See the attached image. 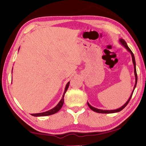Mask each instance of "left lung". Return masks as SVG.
Wrapping results in <instances>:
<instances>
[{"label": "left lung", "mask_w": 146, "mask_h": 146, "mask_svg": "<svg viewBox=\"0 0 146 146\" xmlns=\"http://www.w3.org/2000/svg\"><path fill=\"white\" fill-rule=\"evenodd\" d=\"M119 43L122 45L123 46H124L125 48L127 49V50L129 51V52L131 53V57H132V60H133V65H134V76H135V84H134V88H133V92H132L131 96H130V97L129 99H128L127 101L121 107L117 109H115V110H101V109H98V108H96L93 107L91 106L90 104H89V103L87 102V105H88L89 107L90 108L91 110H92L95 111V112H97V113H116V112H119L120 111H121L124 108L127 106L128 104V103L130 101V100H131V98L132 97V95H133V92L134 91V89H135V87L136 86V84H137V80H138V77H137V73H136V61H135V58H134V56L133 53L132 52V51L131 50V49H130L129 47H128L127 44L126 43V42L124 40L122 39V38H120L119 40Z\"/></svg>", "instance_id": "8db88e82"}]
</instances>
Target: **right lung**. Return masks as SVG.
Instances as JSON below:
<instances>
[{"instance_id": "add662e5", "label": "right lung", "mask_w": 146, "mask_h": 146, "mask_svg": "<svg viewBox=\"0 0 146 146\" xmlns=\"http://www.w3.org/2000/svg\"><path fill=\"white\" fill-rule=\"evenodd\" d=\"M12 70H13V68H12ZM69 84H70V82H68L67 83V84L66 85V87H65V89H64V91L63 93V95H62V98L60 99V100L59 101V102L57 104V106H55L53 108L50 110L48 111H44V112H42V113H32L31 115H33V116H35V117H40V116H46V115H52V114H54L55 113H57V111H59L60 108H61L62 105H63V103H64V95H65L66 92L67 91V89H68V87H69Z\"/></svg>"}]
</instances>
